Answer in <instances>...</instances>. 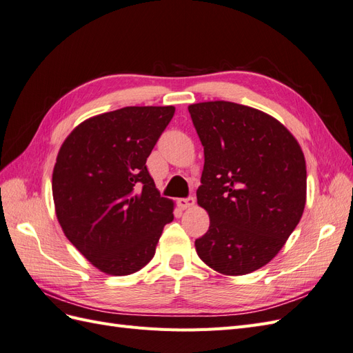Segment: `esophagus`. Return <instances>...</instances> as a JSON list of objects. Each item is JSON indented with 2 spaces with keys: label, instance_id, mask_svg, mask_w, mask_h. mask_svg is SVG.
Returning a JSON list of instances; mask_svg holds the SVG:
<instances>
[{
  "label": "esophagus",
  "instance_id": "34e87169",
  "mask_svg": "<svg viewBox=\"0 0 353 353\" xmlns=\"http://www.w3.org/2000/svg\"><path fill=\"white\" fill-rule=\"evenodd\" d=\"M194 205H196L194 197H187V199H179L178 200V206L181 209H190V208H193Z\"/></svg>",
  "mask_w": 353,
  "mask_h": 353
}]
</instances>
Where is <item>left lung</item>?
Here are the masks:
<instances>
[{
	"instance_id": "8db88e82",
	"label": "left lung",
	"mask_w": 353,
	"mask_h": 353,
	"mask_svg": "<svg viewBox=\"0 0 353 353\" xmlns=\"http://www.w3.org/2000/svg\"><path fill=\"white\" fill-rule=\"evenodd\" d=\"M188 112L205 147L197 203L210 219L197 254L219 274H250L279 254L303 215V152L281 122L249 105L205 101Z\"/></svg>"
}]
</instances>
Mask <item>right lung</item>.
<instances>
[{
	"instance_id": "obj_1",
	"label": "right lung",
	"mask_w": 353,
	"mask_h": 353,
	"mask_svg": "<svg viewBox=\"0 0 353 353\" xmlns=\"http://www.w3.org/2000/svg\"><path fill=\"white\" fill-rule=\"evenodd\" d=\"M174 113V105H132L92 116L60 147L52 170L59 223L104 274L144 268L174 219V201L160 197L145 166Z\"/></svg>"
}]
</instances>
